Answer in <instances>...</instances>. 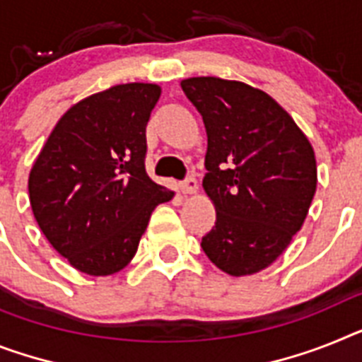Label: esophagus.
I'll use <instances>...</instances> for the list:
<instances>
[{
	"label": "esophagus",
	"mask_w": 362,
	"mask_h": 362,
	"mask_svg": "<svg viewBox=\"0 0 362 362\" xmlns=\"http://www.w3.org/2000/svg\"><path fill=\"white\" fill-rule=\"evenodd\" d=\"M197 189H199V184H197V180L193 176H189V178H186L184 182H180V191L182 193H186V195H195Z\"/></svg>",
	"instance_id": "1"
}]
</instances>
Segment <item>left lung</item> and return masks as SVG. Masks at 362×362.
I'll return each instance as SVG.
<instances>
[{"label":"left lung","instance_id":"left-lung-1","mask_svg":"<svg viewBox=\"0 0 362 362\" xmlns=\"http://www.w3.org/2000/svg\"><path fill=\"white\" fill-rule=\"evenodd\" d=\"M180 84L208 134L202 187L217 218L200 247L226 274H256L284 254L308 217L317 191L313 145L259 88L218 77Z\"/></svg>","mask_w":362,"mask_h":362}]
</instances>
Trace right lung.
<instances>
[{
  "label": "right lung",
  "mask_w": 362,
  "mask_h": 362,
  "mask_svg": "<svg viewBox=\"0 0 362 362\" xmlns=\"http://www.w3.org/2000/svg\"><path fill=\"white\" fill-rule=\"evenodd\" d=\"M162 88L129 83L73 105L29 175L45 239L73 269L110 276L129 265L158 204L175 191L145 171V127Z\"/></svg>",
  "instance_id": "add662e5"
}]
</instances>
